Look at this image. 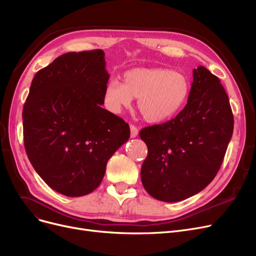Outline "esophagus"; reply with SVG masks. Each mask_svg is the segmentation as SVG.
<instances>
[{
	"label": "esophagus",
	"mask_w": 256,
	"mask_h": 256,
	"mask_svg": "<svg viewBox=\"0 0 256 256\" xmlns=\"http://www.w3.org/2000/svg\"><path fill=\"white\" fill-rule=\"evenodd\" d=\"M130 137H132V138H135V137H137V136H138V132H139V130H138L137 126L130 124Z\"/></svg>",
	"instance_id": "esophagus-1"
}]
</instances>
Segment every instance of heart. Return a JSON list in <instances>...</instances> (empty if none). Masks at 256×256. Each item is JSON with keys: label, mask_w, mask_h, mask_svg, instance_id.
<instances>
[{"label": "heart", "mask_w": 256, "mask_h": 256, "mask_svg": "<svg viewBox=\"0 0 256 256\" xmlns=\"http://www.w3.org/2000/svg\"><path fill=\"white\" fill-rule=\"evenodd\" d=\"M190 82L182 72L165 68H135L124 74V82L110 80L104 98L115 113L128 108L138 98L143 118L152 124L170 120L179 114L190 94Z\"/></svg>", "instance_id": "1"}]
</instances>
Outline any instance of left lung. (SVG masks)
<instances>
[{
	"instance_id": "1",
	"label": "left lung",
	"mask_w": 256,
	"mask_h": 256,
	"mask_svg": "<svg viewBox=\"0 0 256 256\" xmlns=\"http://www.w3.org/2000/svg\"><path fill=\"white\" fill-rule=\"evenodd\" d=\"M192 73L190 98L181 112L139 132L148 150L142 184L163 202H179L203 190L216 176L232 137L234 121L220 80L203 66Z\"/></svg>"
}]
</instances>
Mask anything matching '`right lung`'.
<instances>
[{
    "label": "right lung",
    "mask_w": 256,
    "mask_h": 256,
    "mask_svg": "<svg viewBox=\"0 0 256 256\" xmlns=\"http://www.w3.org/2000/svg\"><path fill=\"white\" fill-rule=\"evenodd\" d=\"M108 78L98 49L64 53L31 82L23 108L25 150L38 176L64 196L95 190L108 159L130 138L124 120L100 106Z\"/></svg>",
    "instance_id": "add662e5"
}]
</instances>
